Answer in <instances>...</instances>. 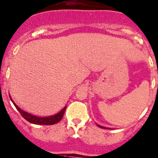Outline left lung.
<instances>
[{
	"label": "left lung",
	"instance_id": "8db88e82",
	"mask_svg": "<svg viewBox=\"0 0 158 158\" xmlns=\"http://www.w3.org/2000/svg\"><path fill=\"white\" fill-rule=\"evenodd\" d=\"M98 126H99V127H100V128H106H106H105V127L100 126V125H99V124H98Z\"/></svg>",
	"mask_w": 158,
	"mask_h": 158
}]
</instances>
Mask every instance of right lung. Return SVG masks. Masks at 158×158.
Wrapping results in <instances>:
<instances>
[{"instance_id":"add662e5","label":"right lung","mask_w":158,"mask_h":158,"mask_svg":"<svg viewBox=\"0 0 158 158\" xmlns=\"http://www.w3.org/2000/svg\"><path fill=\"white\" fill-rule=\"evenodd\" d=\"M11 100L12 101L13 104L15 105V108L19 110V112L20 113L22 116H23V118H25L27 121L32 123V124H44V125H51V124H56V123L59 122L60 120L63 118V114H64L65 110H66V106H65L63 110L59 113L56 114V115L51 116V117H48V118H40V117H37V116H34L33 114H30L29 113L25 112L23 111V110L20 109L18 106L13 102L12 99H11Z\"/></svg>"}]
</instances>
